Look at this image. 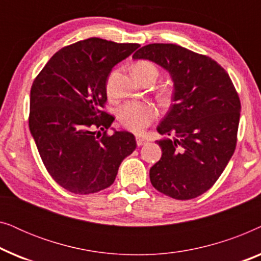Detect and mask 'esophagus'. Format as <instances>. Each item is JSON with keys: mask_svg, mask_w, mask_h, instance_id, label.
<instances>
[{"mask_svg": "<svg viewBox=\"0 0 261 261\" xmlns=\"http://www.w3.org/2000/svg\"><path fill=\"white\" fill-rule=\"evenodd\" d=\"M146 142H147V140H146V139L141 138V137H137V145H138V146H142V145H145Z\"/></svg>", "mask_w": 261, "mask_h": 261, "instance_id": "obj_1", "label": "esophagus"}]
</instances>
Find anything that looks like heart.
Returning a JSON list of instances; mask_svg holds the SVG:
<instances>
[{
  "label": "heart",
  "mask_w": 261,
  "mask_h": 261,
  "mask_svg": "<svg viewBox=\"0 0 261 261\" xmlns=\"http://www.w3.org/2000/svg\"><path fill=\"white\" fill-rule=\"evenodd\" d=\"M133 73L139 81L151 77L155 81L158 69L154 64L141 60L134 64ZM110 80L108 82V87ZM155 117V109L147 102H128L120 110V121L124 127L135 133H140Z\"/></svg>",
  "instance_id": "obj_1"
}]
</instances>
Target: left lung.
<instances>
[{"instance_id": "obj_1", "label": "left lung", "mask_w": 261, "mask_h": 261, "mask_svg": "<svg viewBox=\"0 0 261 261\" xmlns=\"http://www.w3.org/2000/svg\"><path fill=\"white\" fill-rule=\"evenodd\" d=\"M162 66L173 82L172 105L156 127L162 158L153 187L176 199L204 194L235 151L241 105L229 74L215 60L174 44H149L133 55Z\"/></svg>"}]
</instances>
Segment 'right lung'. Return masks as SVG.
I'll return each mask as SVG.
<instances>
[{
  "label": "right lung",
  "mask_w": 261,
  "mask_h": 261,
  "mask_svg": "<svg viewBox=\"0 0 261 261\" xmlns=\"http://www.w3.org/2000/svg\"><path fill=\"white\" fill-rule=\"evenodd\" d=\"M139 46L85 39L57 52L33 82L31 134L46 170L67 191L88 195L110 187L137 148L129 132L107 134L114 117L102 108L110 71Z\"/></svg>",
  "instance_id": "1"
}]
</instances>
